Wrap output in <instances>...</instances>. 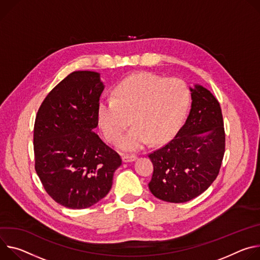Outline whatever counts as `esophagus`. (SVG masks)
I'll return each instance as SVG.
<instances>
[{
    "instance_id": "esophagus-1",
    "label": "esophagus",
    "mask_w": 260,
    "mask_h": 260,
    "mask_svg": "<svg viewBox=\"0 0 260 260\" xmlns=\"http://www.w3.org/2000/svg\"><path fill=\"white\" fill-rule=\"evenodd\" d=\"M122 159H123V162H132V161H135L137 159V156L136 155H129V154H127V155H124L122 157Z\"/></svg>"
}]
</instances>
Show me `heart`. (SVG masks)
<instances>
[{"mask_svg": "<svg viewBox=\"0 0 260 260\" xmlns=\"http://www.w3.org/2000/svg\"><path fill=\"white\" fill-rule=\"evenodd\" d=\"M189 102L190 93L182 80L138 72L117 84L112 99L98 103L97 121L111 143L120 140L132 121L134 126L122 137L120 149L137 151L150 140L159 143L174 133L185 117Z\"/></svg>", "mask_w": 260, "mask_h": 260, "instance_id": "heart-1", "label": "heart"}]
</instances>
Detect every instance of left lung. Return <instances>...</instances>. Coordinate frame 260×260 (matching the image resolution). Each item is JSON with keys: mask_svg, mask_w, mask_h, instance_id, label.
I'll use <instances>...</instances> for the list:
<instances>
[{"mask_svg": "<svg viewBox=\"0 0 260 260\" xmlns=\"http://www.w3.org/2000/svg\"><path fill=\"white\" fill-rule=\"evenodd\" d=\"M191 91V110L177 135L149 154L154 171L149 183L157 198L181 204L204 193L216 180L225 152L220 104L203 85Z\"/></svg>", "mask_w": 260, "mask_h": 260, "instance_id": "obj_1", "label": "left lung"}]
</instances>
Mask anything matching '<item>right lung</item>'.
<instances>
[{
	"label": "right lung",
	"instance_id": "obj_1",
	"mask_svg": "<svg viewBox=\"0 0 260 260\" xmlns=\"http://www.w3.org/2000/svg\"><path fill=\"white\" fill-rule=\"evenodd\" d=\"M104 84L94 71H74L48 93L34 125L35 169L57 204L80 210L105 197L120 155L93 132Z\"/></svg>",
	"mask_w": 260,
	"mask_h": 260
}]
</instances>
